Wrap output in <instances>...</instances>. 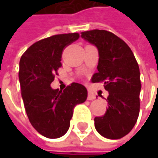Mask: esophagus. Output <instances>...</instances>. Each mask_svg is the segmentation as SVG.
<instances>
[{"mask_svg":"<svg viewBox=\"0 0 158 158\" xmlns=\"http://www.w3.org/2000/svg\"><path fill=\"white\" fill-rule=\"evenodd\" d=\"M96 99V96L93 94V93H91V92H89V94H88V100H89V101H92V100H95Z\"/></svg>","mask_w":158,"mask_h":158,"instance_id":"34e87169","label":"esophagus"}]
</instances>
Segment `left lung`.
<instances>
[{
	"mask_svg": "<svg viewBox=\"0 0 158 158\" xmlns=\"http://www.w3.org/2000/svg\"><path fill=\"white\" fill-rule=\"evenodd\" d=\"M81 37L95 45L99 51L98 72L93 82H103L109 92L108 109L94 118L98 133L108 139H120L134 128L140 110L141 80L138 63L128 45L106 30H90Z\"/></svg>",
	"mask_w": 158,
	"mask_h": 158,
	"instance_id": "obj_1",
	"label": "left lung"
}]
</instances>
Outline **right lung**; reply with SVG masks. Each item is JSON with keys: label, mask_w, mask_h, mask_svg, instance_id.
I'll return each mask as SVG.
<instances>
[{"label": "right lung", "mask_w": 158, "mask_h": 158, "mask_svg": "<svg viewBox=\"0 0 158 158\" xmlns=\"http://www.w3.org/2000/svg\"><path fill=\"white\" fill-rule=\"evenodd\" d=\"M78 33L62 34L33 44L20 59L19 80L28 119L43 136L58 138L69 130L73 110L86 101L87 89L73 82L63 91L53 89L64 48L78 40Z\"/></svg>", "instance_id": "add662e5"}]
</instances>
